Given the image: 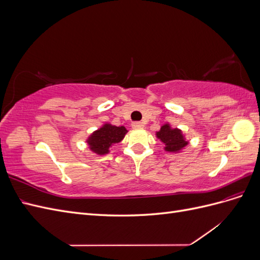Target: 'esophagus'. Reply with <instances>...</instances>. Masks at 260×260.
Instances as JSON below:
<instances>
[{
    "label": "esophagus",
    "instance_id": "esophagus-1",
    "mask_svg": "<svg viewBox=\"0 0 260 260\" xmlns=\"http://www.w3.org/2000/svg\"><path fill=\"white\" fill-rule=\"evenodd\" d=\"M143 127H144V124L142 122H140V121H135L132 123V128H135V129H140V128H143Z\"/></svg>",
    "mask_w": 260,
    "mask_h": 260
}]
</instances>
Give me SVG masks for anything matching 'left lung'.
I'll return each instance as SVG.
<instances>
[{
	"instance_id": "8db88e82",
	"label": "left lung",
	"mask_w": 260,
	"mask_h": 260,
	"mask_svg": "<svg viewBox=\"0 0 260 260\" xmlns=\"http://www.w3.org/2000/svg\"><path fill=\"white\" fill-rule=\"evenodd\" d=\"M157 138L166 144L165 149L169 152H178L187 144L183 136L181 135V131L179 129H171L169 124L162 125L160 130L157 132Z\"/></svg>"
}]
</instances>
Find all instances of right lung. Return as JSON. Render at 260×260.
<instances>
[{
  "label": "right lung",
  "instance_id": "right-lung-1",
  "mask_svg": "<svg viewBox=\"0 0 260 260\" xmlns=\"http://www.w3.org/2000/svg\"><path fill=\"white\" fill-rule=\"evenodd\" d=\"M127 133L124 127H116V125L105 124L90 137L88 143L93 152L98 154H106L114 143H118L123 139Z\"/></svg>",
  "mask_w": 260,
  "mask_h": 260
}]
</instances>
